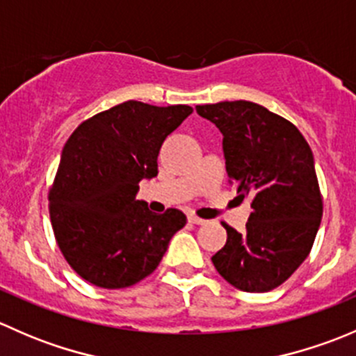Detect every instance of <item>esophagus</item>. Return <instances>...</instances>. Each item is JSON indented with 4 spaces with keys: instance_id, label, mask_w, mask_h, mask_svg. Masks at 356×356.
<instances>
[{
    "instance_id": "34e87169",
    "label": "esophagus",
    "mask_w": 356,
    "mask_h": 356,
    "mask_svg": "<svg viewBox=\"0 0 356 356\" xmlns=\"http://www.w3.org/2000/svg\"><path fill=\"white\" fill-rule=\"evenodd\" d=\"M188 220H189V224H196V225H203V224H207V220H204V218L196 217V215H193V213H189V215H188Z\"/></svg>"
}]
</instances>
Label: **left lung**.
<instances>
[{
  "label": "left lung",
  "mask_w": 356,
  "mask_h": 356,
  "mask_svg": "<svg viewBox=\"0 0 356 356\" xmlns=\"http://www.w3.org/2000/svg\"><path fill=\"white\" fill-rule=\"evenodd\" d=\"M224 139L229 184L251 196L246 231L224 224L227 243L211 257L218 274L246 293L281 286L305 261L321 227L314 153L286 118L251 102L198 105Z\"/></svg>",
  "instance_id": "left-lung-1"
}]
</instances>
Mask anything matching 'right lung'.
Listing matches in <instances>:
<instances>
[{"instance_id": "right-lung-1", "label": "right lung", "mask_w": 356, "mask_h": 356, "mask_svg": "<svg viewBox=\"0 0 356 356\" xmlns=\"http://www.w3.org/2000/svg\"><path fill=\"white\" fill-rule=\"evenodd\" d=\"M191 113L188 105L131 99L72 132L49 189V217L63 257L84 281L105 289L143 281L186 225L181 210L156 215L136 195L143 179L156 177L165 138Z\"/></svg>"}]
</instances>
